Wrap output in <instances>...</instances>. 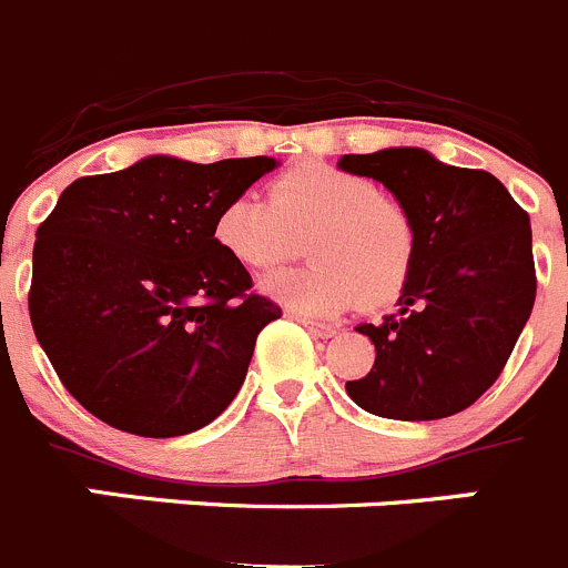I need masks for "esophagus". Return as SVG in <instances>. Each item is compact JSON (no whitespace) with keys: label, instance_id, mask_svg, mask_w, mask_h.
<instances>
[{"label":"esophagus","instance_id":"obj_1","mask_svg":"<svg viewBox=\"0 0 568 568\" xmlns=\"http://www.w3.org/2000/svg\"><path fill=\"white\" fill-rule=\"evenodd\" d=\"M298 321L301 326H306V332H310V335H315V337H332L335 335V326H329V324H318V321H306V318H295Z\"/></svg>","mask_w":568,"mask_h":568}]
</instances>
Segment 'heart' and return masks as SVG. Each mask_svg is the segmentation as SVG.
I'll return each instance as SVG.
<instances>
[{
    "mask_svg": "<svg viewBox=\"0 0 568 568\" xmlns=\"http://www.w3.org/2000/svg\"><path fill=\"white\" fill-rule=\"evenodd\" d=\"M312 264L281 270L262 290L287 310L326 318L361 301L388 306L408 287L416 262V227L397 200L368 176L329 163H301L278 174L267 196L242 191L216 213L213 236L247 270L287 262L306 236Z\"/></svg>",
    "mask_w": 568,
    "mask_h": 568,
    "instance_id": "1",
    "label": "heart"
}]
</instances>
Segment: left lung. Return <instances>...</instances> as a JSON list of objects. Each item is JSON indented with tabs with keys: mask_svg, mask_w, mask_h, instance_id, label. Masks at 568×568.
<instances>
[{
	"mask_svg": "<svg viewBox=\"0 0 568 568\" xmlns=\"http://www.w3.org/2000/svg\"><path fill=\"white\" fill-rule=\"evenodd\" d=\"M343 171L379 180L410 213L416 262L397 315L357 326L377 357L346 392L386 419H442L498 379L535 304L529 213L481 169L423 149L346 154Z\"/></svg>",
	"mask_w": 568,
	"mask_h": 568,
	"instance_id": "8db88e82",
	"label": "left lung"
}]
</instances>
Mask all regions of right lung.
Wrapping results in <instances>:
<instances>
[{"mask_svg":"<svg viewBox=\"0 0 568 568\" xmlns=\"http://www.w3.org/2000/svg\"><path fill=\"white\" fill-rule=\"evenodd\" d=\"M273 169V158H145L75 180L41 222L30 321L67 392L101 423L169 439L233 403L281 306L253 293L213 222Z\"/></svg>","mask_w":568,"mask_h":568,"instance_id":"obj_1","label":"right lung"}]
</instances>
